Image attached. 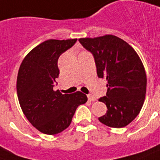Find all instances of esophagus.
Wrapping results in <instances>:
<instances>
[{"mask_svg":"<svg viewBox=\"0 0 160 160\" xmlns=\"http://www.w3.org/2000/svg\"><path fill=\"white\" fill-rule=\"evenodd\" d=\"M88 101H96V97H95L94 96H92V95H88Z\"/></svg>","mask_w":160,"mask_h":160,"instance_id":"obj_1","label":"esophagus"}]
</instances>
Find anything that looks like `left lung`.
I'll return each mask as SVG.
<instances>
[{
    "label": "left lung",
    "instance_id": "left-lung-1",
    "mask_svg": "<svg viewBox=\"0 0 160 160\" xmlns=\"http://www.w3.org/2000/svg\"><path fill=\"white\" fill-rule=\"evenodd\" d=\"M95 58L97 76L108 82L105 103L107 113L99 118L110 128H123L138 115L146 92V70L142 60L130 45L116 36L79 38Z\"/></svg>",
    "mask_w": 160,
    "mask_h": 160
}]
</instances>
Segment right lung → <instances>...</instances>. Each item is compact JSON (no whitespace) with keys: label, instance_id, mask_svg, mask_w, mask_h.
<instances>
[{"label":"right lung","instance_id":"add662e5","mask_svg":"<svg viewBox=\"0 0 160 160\" xmlns=\"http://www.w3.org/2000/svg\"><path fill=\"white\" fill-rule=\"evenodd\" d=\"M76 41H45L28 52L18 69L16 88L22 111L30 123L44 134L55 135L65 130L78 106L88 101L81 92L62 94L53 89L59 74V55Z\"/></svg>","mask_w":160,"mask_h":160}]
</instances>
